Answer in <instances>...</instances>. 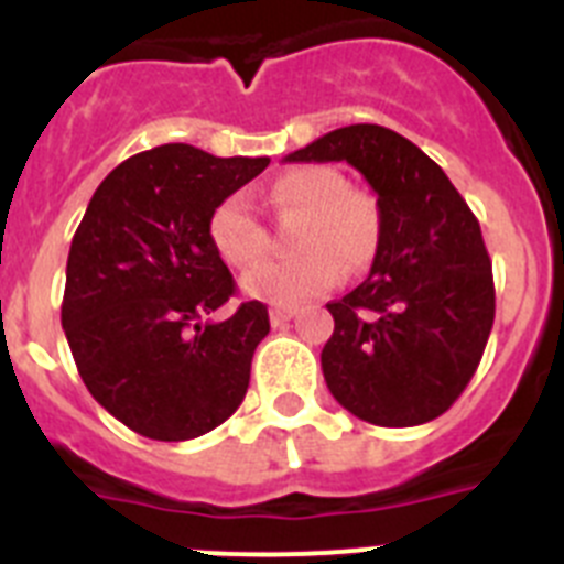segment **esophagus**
I'll list each match as a JSON object with an SVG mask.
<instances>
[{"instance_id": "esophagus-1", "label": "esophagus", "mask_w": 564, "mask_h": 564, "mask_svg": "<svg viewBox=\"0 0 564 564\" xmlns=\"http://www.w3.org/2000/svg\"><path fill=\"white\" fill-rule=\"evenodd\" d=\"M293 316H296V311H293V307H271V325L273 327L288 325Z\"/></svg>"}]
</instances>
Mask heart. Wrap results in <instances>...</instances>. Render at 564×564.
I'll list each match as a JSON object with an SVG mask.
<instances>
[{"instance_id":"heart-1","label":"heart","mask_w":564,"mask_h":564,"mask_svg":"<svg viewBox=\"0 0 564 564\" xmlns=\"http://www.w3.org/2000/svg\"><path fill=\"white\" fill-rule=\"evenodd\" d=\"M271 206L293 228V257L262 262L242 276V293L276 307L305 305L333 291L344 268H370L381 248L383 214L376 194L347 186L330 166H299L276 177ZM214 251L234 268H250L268 251V234L246 192L228 194L208 217Z\"/></svg>"}]
</instances>
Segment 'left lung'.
<instances>
[{"instance_id": "left-lung-1", "label": "left lung", "mask_w": 564, "mask_h": 564, "mask_svg": "<svg viewBox=\"0 0 564 564\" xmlns=\"http://www.w3.org/2000/svg\"><path fill=\"white\" fill-rule=\"evenodd\" d=\"M293 163L347 161L378 194L383 237L370 276L327 305V390L376 426L435 421L475 376L495 325V276L480 223L443 169L376 123L327 132Z\"/></svg>"}]
</instances>
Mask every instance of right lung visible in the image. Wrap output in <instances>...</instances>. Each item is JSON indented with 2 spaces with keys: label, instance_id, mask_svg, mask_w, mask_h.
<instances>
[{
  "label": "right lung",
  "instance_id": "add662e5",
  "mask_svg": "<svg viewBox=\"0 0 564 564\" xmlns=\"http://www.w3.org/2000/svg\"><path fill=\"white\" fill-rule=\"evenodd\" d=\"M268 158H214L166 143L104 177L67 257L62 327L89 395L152 441H192L237 412L268 307L242 302L208 239L217 203L253 181Z\"/></svg>",
  "mask_w": 564,
  "mask_h": 564
}]
</instances>
